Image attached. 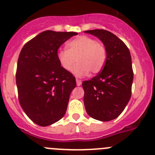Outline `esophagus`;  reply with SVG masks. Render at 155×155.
<instances>
[{
	"instance_id": "34e87169",
	"label": "esophagus",
	"mask_w": 155,
	"mask_h": 155,
	"mask_svg": "<svg viewBox=\"0 0 155 155\" xmlns=\"http://www.w3.org/2000/svg\"><path fill=\"white\" fill-rule=\"evenodd\" d=\"M76 83L78 86H81V81L79 80V79H76Z\"/></svg>"
}]
</instances>
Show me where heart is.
<instances>
[{"label": "heart", "mask_w": 155, "mask_h": 155, "mask_svg": "<svg viewBox=\"0 0 155 155\" xmlns=\"http://www.w3.org/2000/svg\"><path fill=\"white\" fill-rule=\"evenodd\" d=\"M68 49H60L57 53L58 61L66 71H71L74 64L78 62L72 70L74 74L83 77L89 71L97 74L101 71L107 59V50L101 42L94 38L81 36L71 41Z\"/></svg>", "instance_id": "obj_1"}]
</instances>
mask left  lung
Returning a JSON list of instances; mask_svg holds the SVG:
<instances>
[{"label":"left lung","instance_id":"obj_1","mask_svg":"<svg viewBox=\"0 0 155 155\" xmlns=\"http://www.w3.org/2000/svg\"><path fill=\"white\" fill-rule=\"evenodd\" d=\"M85 32L98 37L107 50L101 71L82 83L85 109L94 119L113 120L123 113L131 98L133 70L130 51L123 41L109 31L92 29Z\"/></svg>","mask_w":155,"mask_h":155}]
</instances>
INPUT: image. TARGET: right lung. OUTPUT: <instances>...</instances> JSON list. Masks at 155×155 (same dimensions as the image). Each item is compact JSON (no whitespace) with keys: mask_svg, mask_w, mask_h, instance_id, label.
I'll use <instances>...</instances> for the list:
<instances>
[{"mask_svg":"<svg viewBox=\"0 0 155 155\" xmlns=\"http://www.w3.org/2000/svg\"><path fill=\"white\" fill-rule=\"evenodd\" d=\"M75 35L44 31L26 42L20 53L16 72L19 102L28 117L40 126L64 116L76 87L75 78L61 67L57 56L60 46Z\"/></svg>","mask_w":155,"mask_h":155,"instance_id":"right-lung-1","label":"right lung"}]
</instances>
